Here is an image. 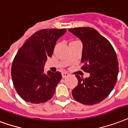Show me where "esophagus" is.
<instances>
[{
	"label": "esophagus",
	"instance_id": "obj_1",
	"mask_svg": "<svg viewBox=\"0 0 128 128\" xmlns=\"http://www.w3.org/2000/svg\"><path fill=\"white\" fill-rule=\"evenodd\" d=\"M62 77H63V78H66V77H67L69 76V74H68V72H64L62 73Z\"/></svg>",
	"mask_w": 128,
	"mask_h": 128
}]
</instances>
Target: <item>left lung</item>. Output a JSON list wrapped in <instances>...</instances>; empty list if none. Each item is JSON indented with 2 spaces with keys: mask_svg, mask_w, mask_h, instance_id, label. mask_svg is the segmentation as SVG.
<instances>
[{
  "mask_svg": "<svg viewBox=\"0 0 128 128\" xmlns=\"http://www.w3.org/2000/svg\"><path fill=\"white\" fill-rule=\"evenodd\" d=\"M68 31L82 43V69L90 73L82 79L76 75L78 85L72 91L73 98L84 105L100 103L112 92L119 72L118 61L114 48L106 38L91 27Z\"/></svg>",
  "mask_w": 128,
  "mask_h": 128,
  "instance_id": "1",
  "label": "left lung"
}]
</instances>
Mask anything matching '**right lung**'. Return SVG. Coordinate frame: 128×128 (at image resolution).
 Returning a JSON list of instances; mask_svg holds the SVG:
<instances>
[{
	"instance_id": "add662e5",
	"label": "right lung",
	"mask_w": 128,
	"mask_h": 128,
	"mask_svg": "<svg viewBox=\"0 0 128 128\" xmlns=\"http://www.w3.org/2000/svg\"><path fill=\"white\" fill-rule=\"evenodd\" d=\"M66 29L40 30L25 41L14 57L11 76L16 92L24 101L45 103L52 98L56 87L62 79L59 72H44V67L52 57L56 43Z\"/></svg>"
}]
</instances>
